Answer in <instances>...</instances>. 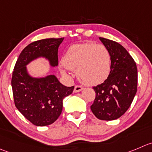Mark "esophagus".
Instances as JSON below:
<instances>
[{
  "instance_id": "obj_1",
  "label": "esophagus",
  "mask_w": 152,
  "mask_h": 152,
  "mask_svg": "<svg viewBox=\"0 0 152 152\" xmlns=\"http://www.w3.org/2000/svg\"><path fill=\"white\" fill-rule=\"evenodd\" d=\"M83 87L82 86H79V85H77V86H75V89H74V92H79L81 90H83Z\"/></svg>"
}]
</instances>
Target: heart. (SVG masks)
<instances>
[{
	"instance_id": "obj_1",
	"label": "heart",
	"mask_w": 152,
	"mask_h": 152,
	"mask_svg": "<svg viewBox=\"0 0 152 152\" xmlns=\"http://www.w3.org/2000/svg\"><path fill=\"white\" fill-rule=\"evenodd\" d=\"M60 69L63 75H67L69 69H76L77 77L83 83L88 86L100 84L110 72V53L102 44L73 45L66 51Z\"/></svg>"
}]
</instances>
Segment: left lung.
Masks as SVG:
<instances>
[{
	"label": "left lung",
	"instance_id": "left-lung-1",
	"mask_svg": "<svg viewBox=\"0 0 152 152\" xmlns=\"http://www.w3.org/2000/svg\"><path fill=\"white\" fill-rule=\"evenodd\" d=\"M111 56V69L104 83L93 89L95 99L90 107L101 120H115L129 108L137 90V68L134 59L119 43L99 37Z\"/></svg>",
	"mask_w": 152,
	"mask_h": 152
}]
</instances>
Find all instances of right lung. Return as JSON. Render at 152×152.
<instances>
[{"mask_svg": "<svg viewBox=\"0 0 152 152\" xmlns=\"http://www.w3.org/2000/svg\"><path fill=\"white\" fill-rule=\"evenodd\" d=\"M64 38L45 39L29 44L17 60L12 77L14 102L21 114L37 126H46L57 120L63 110V100L74 86L62 84L55 75L32 77L27 66L38 58L48 60L51 67L58 66V48Z\"/></svg>", "mask_w": 152, "mask_h": 152, "instance_id": "add662e5", "label": "right lung"}]
</instances>
